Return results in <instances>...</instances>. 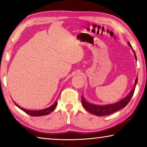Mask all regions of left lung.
<instances>
[{"mask_svg": "<svg viewBox=\"0 0 147 147\" xmlns=\"http://www.w3.org/2000/svg\"><path fill=\"white\" fill-rule=\"evenodd\" d=\"M128 45L130 46L132 48V51H133L134 53V57H135V59L136 60V55L135 52H134V49H132L131 45H130L129 42H128ZM138 82V78H136L135 80V84H134V87L133 89H132L129 94L127 96H126L124 99H122L120 101L116 102V103L112 104H108V105H95V104H90L89 102H87L84 99L83 96H82V105H83L84 108L87 110L88 112H90V113L95 114L96 116H106L109 115V114H111L114 112H117L118 110H120L122 108L125 107V106L128 104V102H130V99H131L132 95H133L134 90H135V86L137 84Z\"/></svg>", "mask_w": 147, "mask_h": 147, "instance_id": "8db88e82", "label": "left lung"}]
</instances>
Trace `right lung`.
Segmentation results:
<instances>
[{"instance_id": "add662e5", "label": "right lung", "mask_w": 147, "mask_h": 147, "mask_svg": "<svg viewBox=\"0 0 147 147\" xmlns=\"http://www.w3.org/2000/svg\"><path fill=\"white\" fill-rule=\"evenodd\" d=\"M13 102L15 103V105L17 106L18 108H19L20 109L23 110V112H25V113L29 114L30 116H41L47 115V114H50L51 112L53 111V110L55 109L56 106H57V102L56 101L55 103L53 104V105H51L49 108H45V109H42V110H27V109H25V108H21V106L17 105V104H16L14 101H13Z\"/></svg>"}]
</instances>
